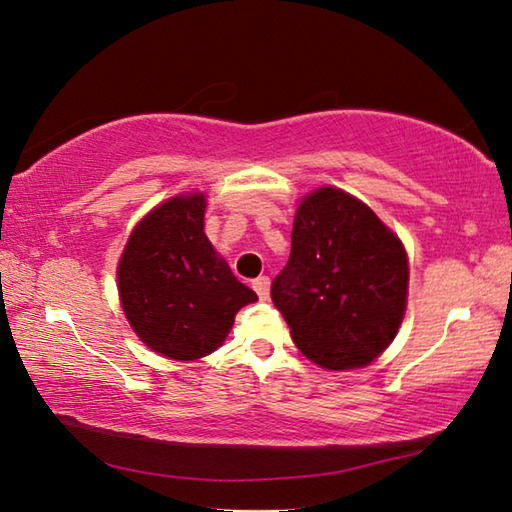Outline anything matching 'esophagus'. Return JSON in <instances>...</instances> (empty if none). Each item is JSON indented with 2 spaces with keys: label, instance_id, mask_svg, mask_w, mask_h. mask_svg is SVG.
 <instances>
[{
  "label": "esophagus",
  "instance_id": "esophagus-1",
  "mask_svg": "<svg viewBox=\"0 0 512 512\" xmlns=\"http://www.w3.org/2000/svg\"><path fill=\"white\" fill-rule=\"evenodd\" d=\"M253 291L257 293L259 300L266 302L268 300V291H271V280H268L266 275L257 277V280H253Z\"/></svg>",
  "mask_w": 512,
  "mask_h": 512
}]
</instances>
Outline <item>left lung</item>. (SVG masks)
<instances>
[{
  "label": "left lung",
  "mask_w": 512,
  "mask_h": 512,
  "mask_svg": "<svg viewBox=\"0 0 512 512\" xmlns=\"http://www.w3.org/2000/svg\"><path fill=\"white\" fill-rule=\"evenodd\" d=\"M405 248L365 203L320 188L297 208L291 257L271 284L277 311L306 358L365 367L385 351L407 302Z\"/></svg>",
  "instance_id": "8db88e82"
}]
</instances>
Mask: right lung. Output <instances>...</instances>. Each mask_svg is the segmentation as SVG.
Instances as JSON below:
<instances>
[{
  "mask_svg": "<svg viewBox=\"0 0 512 512\" xmlns=\"http://www.w3.org/2000/svg\"><path fill=\"white\" fill-rule=\"evenodd\" d=\"M206 197H174L129 237L118 291L129 324L147 347L174 360L215 351L235 315L257 295L241 284L203 232Z\"/></svg>",
  "mask_w": 512,
  "mask_h": 512,
  "instance_id": "1",
  "label": "right lung"
}]
</instances>
